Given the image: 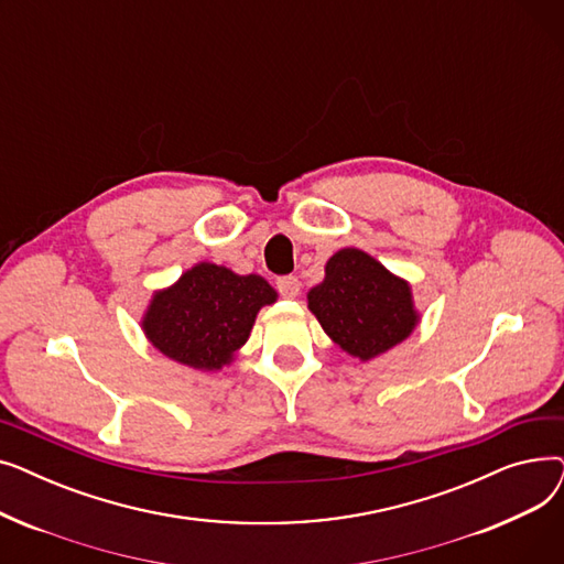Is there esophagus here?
<instances>
[{
    "label": "esophagus",
    "mask_w": 564,
    "mask_h": 564,
    "mask_svg": "<svg viewBox=\"0 0 564 564\" xmlns=\"http://www.w3.org/2000/svg\"><path fill=\"white\" fill-rule=\"evenodd\" d=\"M276 290H279L281 297L294 300L302 290V283H300L297 276H281V279H276Z\"/></svg>",
    "instance_id": "obj_1"
}]
</instances>
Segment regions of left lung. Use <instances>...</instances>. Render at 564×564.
<instances>
[{
    "instance_id": "8db88e82",
    "label": "left lung",
    "mask_w": 564,
    "mask_h": 564,
    "mask_svg": "<svg viewBox=\"0 0 564 564\" xmlns=\"http://www.w3.org/2000/svg\"><path fill=\"white\" fill-rule=\"evenodd\" d=\"M308 308L334 343L364 361L404 340L416 324L409 285L359 249L329 258L327 276L308 292Z\"/></svg>"
}]
</instances>
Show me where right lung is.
Instances as JSON below:
<instances>
[{
	"label": "right lung",
	"instance_id": "1",
	"mask_svg": "<svg viewBox=\"0 0 564 564\" xmlns=\"http://www.w3.org/2000/svg\"><path fill=\"white\" fill-rule=\"evenodd\" d=\"M264 279L237 276L226 267L200 262L173 288L158 292L143 332L169 359L198 370H219L240 349L256 313L274 304Z\"/></svg>",
	"mask_w": 564,
	"mask_h": 564
}]
</instances>
